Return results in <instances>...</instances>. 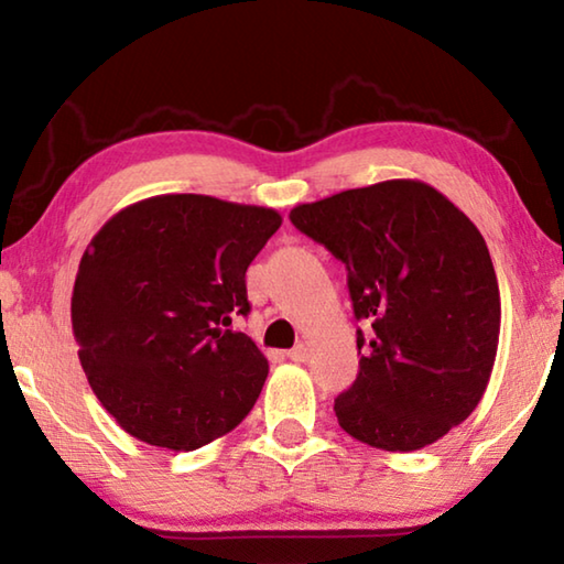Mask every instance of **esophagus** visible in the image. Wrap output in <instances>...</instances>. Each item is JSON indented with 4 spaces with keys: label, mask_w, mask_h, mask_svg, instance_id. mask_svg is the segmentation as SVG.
Wrapping results in <instances>:
<instances>
[{
    "label": "esophagus",
    "mask_w": 564,
    "mask_h": 564,
    "mask_svg": "<svg viewBox=\"0 0 564 564\" xmlns=\"http://www.w3.org/2000/svg\"><path fill=\"white\" fill-rule=\"evenodd\" d=\"M285 358L293 360V362H305V360H308V348H305L303 343H301V346H295V348H291L289 352H285Z\"/></svg>",
    "instance_id": "esophagus-1"
}]
</instances>
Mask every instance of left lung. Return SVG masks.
Segmentation results:
<instances>
[{
    "mask_svg": "<svg viewBox=\"0 0 564 564\" xmlns=\"http://www.w3.org/2000/svg\"><path fill=\"white\" fill-rule=\"evenodd\" d=\"M346 263L360 370L336 398L343 431L380 451L431 445L473 413L500 338V289L485 238L423 181L340 191L291 212Z\"/></svg>",
    "mask_w": 564,
    "mask_h": 564,
    "instance_id": "1",
    "label": "left lung"
}]
</instances>
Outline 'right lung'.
<instances>
[{
	"mask_svg": "<svg viewBox=\"0 0 564 564\" xmlns=\"http://www.w3.org/2000/svg\"><path fill=\"white\" fill-rule=\"evenodd\" d=\"M281 214L166 194L111 216L82 256L72 293L79 360L129 435L196 451L241 423L269 360L246 333V271Z\"/></svg>",
	"mask_w": 564,
	"mask_h": 564,
	"instance_id": "obj_1",
	"label": "right lung"
}]
</instances>
